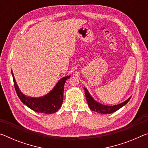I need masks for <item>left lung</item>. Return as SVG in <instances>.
<instances>
[{
	"label": "left lung",
	"instance_id": "obj_1",
	"mask_svg": "<svg viewBox=\"0 0 148 148\" xmlns=\"http://www.w3.org/2000/svg\"><path fill=\"white\" fill-rule=\"evenodd\" d=\"M85 90V94H86V100L87 102V104H88L89 108L91 109L92 111H95L97 112L99 114H112L113 112L117 111L118 110L119 108H121V107H123L124 105L126 104L127 102L129 101V100L131 99V97H130L129 99H128L127 101H125V102H122V103L117 104V105H115V106H106V105H102L101 104L95 101V100L92 99V97L90 95L87 89L84 88Z\"/></svg>",
	"mask_w": 148,
	"mask_h": 148
}]
</instances>
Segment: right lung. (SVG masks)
Here are the masks:
<instances>
[{"label":"right lung","instance_id":"obj_1","mask_svg":"<svg viewBox=\"0 0 148 148\" xmlns=\"http://www.w3.org/2000/svg\"><path fill=\"white\" fill-rule=\"evenodd\" d=\"M12 74L13 76L14 87L17 96L21 101L29 108L38 113L53 114L58 111L61 108L63 101L64 85L66 80L71 76H69L61 78L53 90L44 97L40 98H32V97H26L22 93L16 84L12 71Z\"/></svg>","mask_w":148,"mask_h":148}]
</instances>
